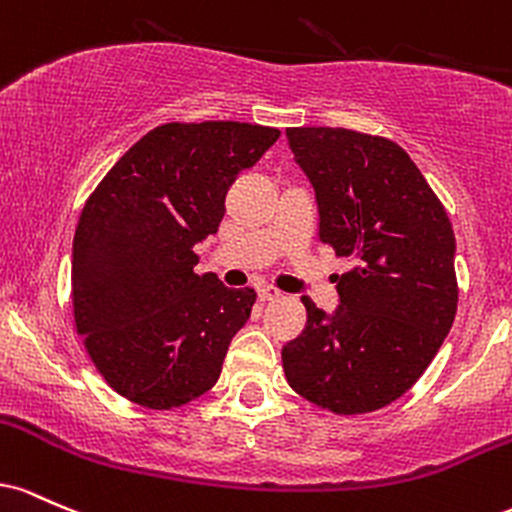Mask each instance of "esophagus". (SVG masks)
<instances>
[{"mask_svg":"<svg viewBox=\"0 0 512 512\" xmlns=\"http://www.w3.org/2000/svg\"><path fill=\"white\" fill-rule=\"evenodd\" d=\"M258 297H261V302L278 300L280 290H278V287H273V285H261V287H258Z\"/></svg>","mask_w":512,"mask_h":512,"instance_id":"esophagus-1","label":"esophagus"}]
</instances>
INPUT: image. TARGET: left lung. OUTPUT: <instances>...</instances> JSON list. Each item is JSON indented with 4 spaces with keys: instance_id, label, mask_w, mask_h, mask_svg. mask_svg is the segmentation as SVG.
<instances>
[{
    "instance_id": "obj_1",
    "label": "left lung",
    "mask_w": 512,
    "mask_h": 512,
    "mask_svg": "<svg viewBox=\"0 0 512 512\" xmlns=\"http://www.w3.org/2000/svg\"><path fill=\"white\" fill-rule=\"evenodd\" d=\"M312 181L319 239L355 266L326 314L283 346L290 387L338 416L370 413L426 372L457 314L455 232L418 166L396 142L346 128H287Z\"/></svg>"
}]
</instances>
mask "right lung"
Listing matches in <instances>:
<instances>
[{"instance_id": "add662e5", "label": "right lung", "mask_w": 512, "mask_h": 512, "mask_svg": "<svg viewBox=\"0 0 512 512\" xmlns=\"http://www.w3.org/2000/svg\"><path fill=\"white\" fill-rule=\"evenodd\" d=\"M278 137L237 120L159 125L89 195L72 244L74 324L113 392L164 411L217 382L256 292L195 273L193 246Z\"/></svg>"}]
</instances>
